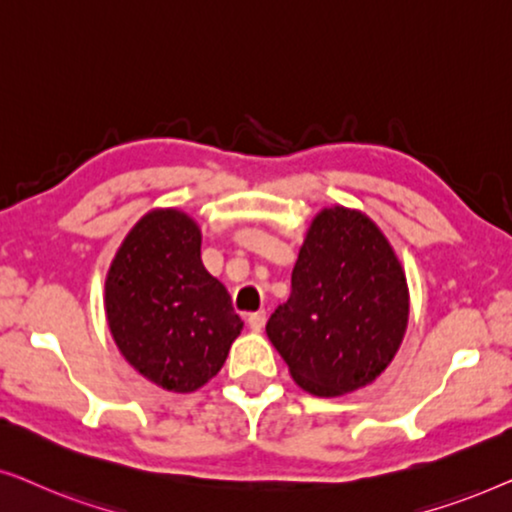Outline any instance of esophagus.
<instances>
[{"instance_id": "1", "label": "esophagus", "mask_w": 512, "mask_h": 512, "mask_svg": "<svg viewBox=\"0 0 512 512\" xmlns=\"http://www.w3.org/2000/svg\"><path fill=\"white\" fill-rule=\"evenodd\" d=\"M247 324L251 331H261V328L265 326V312H251L247 317Z\"/></svg>"}]
</instances>
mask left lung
Masks as SVG:
<instances>
[{
	"label": "left lung",
	"mask_w": 512,
	"mask_h": 512,
	"mask_svg": "<svg viewBox=\"0 0 512 512\" xmlns=\"http://www.w3.org/2000/svg\"><path fill=\"white\" fill-rule=\"evenodd\" d=\"M405 272L366 214L328 207L314 216L291 275V296L265 333L298 387L342 396L389 366L408 326Z\"/></svg>",
	"instance_id": "left-lung-1"
}]
</instances>
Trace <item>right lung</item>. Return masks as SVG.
<instances>
[{"instance_id": "add662e5", "label": "right lung", "mask_w": 512, "mask_h": 512, "mask_svg": "<svg viewBox=\"0 0 512 512\" xmlns=\"http://www.w3.org/2000/svg\"><path fill=\"white\" fill-rule=\"evenodd\" d=\"M198 223L153 209L118 247L104 282L109 331L146 380L191 394L219 373L244 321L200 258Z\"/></svg>"}]
</instances>
